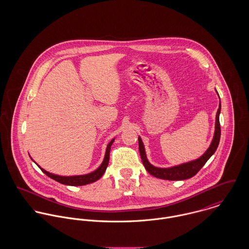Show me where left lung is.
Wrapping results in <instances>:
<instances>
[{"instance_id": "obj_1", "label": "left lung", "mask_w": 249, "mask_h": 249, "mask_svg": "<svg viewBox=\"0 0 249 249\" xmlns=\"http://www.w3.org/2000/svg\"><path fill=\"white\" fill-rule=\"evenodd\" d=\"M220 108H221V105L219 103L216 116H215V129H214L213 141L211 142L209 148L206 150V152L196 160H194V161H191V162L179 165V166H176V167L168 168V169L156 168V167L152 166L147 161L142 140L139 137L138 138L139 151H140L142 164H143L145 170L154 178L166 179V180H184V179H188V178H193L194 176H196L200 171V169L205 165V163L209 160V158L213 155L215 149L217 148L219 139H220V124H219Z\"/></svg>"}]
</instances>
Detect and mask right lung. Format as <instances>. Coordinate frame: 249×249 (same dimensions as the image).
<instances>
[{
	"instance_id": "add662e5",
	"label": "right lung",
	"mask_w": 249,
	"mask_h": 249,
	"mask_svg": "<svg viewBox=\"0 0 249 249\" xmlns=\"http://www.w3.org/2000/svg\"><path fill=\"white\" fill-rule=\"evenodd\" d=\"M114 142V139L111 140V142L108 143L107 148V152H106V156L104 159V162L102 163V165L93 173L88 174V175H84V176H76V177H60V176H56V175H53L50 174L48 172H46L45 170H43L42 168L41 171L48 176L49 178L61 183L64 185H69V186H82V185H86V184H90L93 183L95 181H97L98 179L102 178L105 174V172L107 171V166H108V162H109V153H110V149H111V145Z\"/></svg>"
}]
</instances>
